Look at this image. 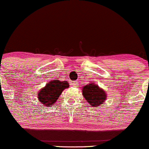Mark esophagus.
Listing matches in <instances>:
<instances>
[{
	"label": "esophagus",
	"mask_w": 149,
	"mask_h": 149,
	"mask_svg": "<svg viewBox=\"0 0 149 149\" xmlns=\"http://www.w3.org/2000/svg\"><path fill=\"white\" fill-rule=\"evenodd\" d=\"M77 84H78L77 81H71V85L73 86H76Z\"/></svg>",
	"instance_id": "1"
}]
</instances>
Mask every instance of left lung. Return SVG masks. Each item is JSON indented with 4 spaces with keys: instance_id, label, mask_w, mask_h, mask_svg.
<instances>
[{
    "instance_id": "obj_1",
    "label": "left lung",
    "mask_w": 149,
    "mask_h": 149,
    "mask_svg": "<svg viewBox=\"0 0 149 149\" xmlns=\"http://www.w3.org/2000/svg\"><path fill=\"white\" fill-rule=\"evenodd\" d=\"M82 94L87 102L91 106L96 107L104 102L107 98L106 92L102 88L92 83L84 86L82 89Z\"/></svg>"
}]
</instances>
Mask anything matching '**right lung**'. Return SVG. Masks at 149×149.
I'll list each match as a JSON object with an SVG mask.
<instances>
[{
	"instance_id": "right-lung-1",
	"label": "right lung",
	"mask_w": 149,
	"mask_h": 149,
	"mask_svg": "<svg viewBox=\"0 0 149 149\" xmlns=\"http://www.w3.org/2000/svg\"><path fill=\"white\" fill-rule=\"evenodd\" d=\"M68 81L53 80L48 82L38 92V100L43 105L50 107L59 98L63 91L68 88Z\"/></svg>"
}]
</instances>
